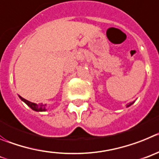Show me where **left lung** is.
Here are the masks:
<instances>
[{"label":"left lung","mask_w":159,"mask_h":159,"mask_svg":"<svg viewBox=\"0 0 159 159\" xmlns=\"http://www.w3.org/2000/svg\"><path fill=\"white\" fill-rule=\"evenodd\" d=\"M133 103H134V102H132V103H130V104H128V105H127V107H129V106H131V104H133Z\"/></svg>","instance_id":"left-lung-1"}]
</instances>
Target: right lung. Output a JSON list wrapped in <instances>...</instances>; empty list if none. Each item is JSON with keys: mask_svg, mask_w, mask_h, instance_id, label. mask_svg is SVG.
Wrapping results in <instances>:
<instances>
[{"mask_svg": "<svg viewBox=\"0 0 159 159\" xmlns=\"http://www.w3.org/2000/svg\"><path fill=\"white\" fill-rule=\"evenodd\" d=\"M19 97L23 101H24V103H25V104H27V105H28V106H29L30 108H31L32 110H34V111H46V108H45L46 104H35V103L31 102V101H28V100H25L24 98H23L22 97H20V96H19Z\"/></svg>", "mask_w": 159, "mask_h": 159, "instance_id": "right-lung-1", "label": "right lung"}]
</instances>
